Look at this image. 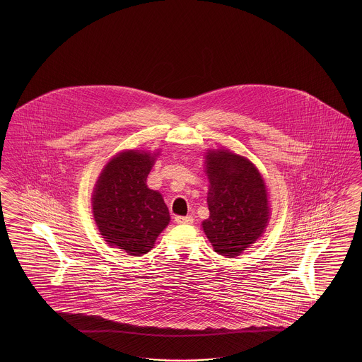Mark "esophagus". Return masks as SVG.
<instances>
[{"label":"esophagus","mask_w":362,"mask_h":362,"mask_svg":"<svg viewBox=\"0 0 362 362\" xmlns=\"http://www.w3.org/2000/svg\"><path fill=\"white\" fill-rule=\"evenodd\" d=\"M194 221L192 216H175V223L177 224H191Z\"/></svg>","instance_id":"obj_1"}]
</instances>
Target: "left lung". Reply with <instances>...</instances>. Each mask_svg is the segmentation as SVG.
Listing matches in <instances>:
<instances>
[{"label":"left lung","mask_w":362,"mask_h":362,"mask_svg":"<svg viewBox=\"0 0 362 362\" xmlns=\"http://www.w3.org/2000/svg\"><path fill=\"white\" fill-rule=\"evenodd\" d=\"M209 218L202 223L215 252L235 257L264 233L269 206L263 176L247 158L228 150L206 155Z\"/></svg>","instance_id":"8db88e82"}]
</instances>
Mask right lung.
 Instances as JSON below:
<instances>
[{
    "label": "right lung",
    "instance_id": "add662e5",
    "mask_svg": "<svg viewBox=\"0 0 362 362\" xmlns=\"http://www.w3.org/2000/svg\"><path fill=\"white\" fill-rule=\"evenodd\" d=\"M158 153L127 150L102 170L93 194V214L99 232L111 247L142 256L170 223V212L147 176Z\"/></svg>",
    "mask_w": 362,
    "mask_h": 362
}]
</instances>
